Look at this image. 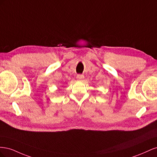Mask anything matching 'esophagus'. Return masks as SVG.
<instances>
[{
    "label": "esophagus",
    "mask_w": 157,
    "mask_h": 157,
    "mask_svg": "<svg viewBox=\"0 0 157 157\" xmlns=\"http://www.w3.org/2000/svg\"><path fill=\"white\" fill-rule=\"evenodd\" d=\"M84 78V76L83 75H78L77 76V78L78 80H81L82 79H83Z\"/></svg>",
    "instance_id": "obj_1"
}]
</instances>
